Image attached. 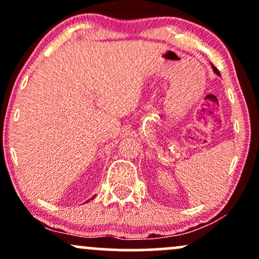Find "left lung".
Returning a JSON list of instances; mask_svg holds the SVG:
<instances>
[{"instance_id":"left-lung-1","label":"left lung","mask_w":259,"mask_h":259,"mask_svg":"<svg viewBox=\"0 0 259 259\" xmlns=\"http://www.w3.org/2000/svg\"><path fill=\"white\" fill-rule=\"evenodd\" d=\"M212 68H213V70H214V73H215V74H218V75H221V73H219V70L217 69V68H215L214 65H213V64H212Z\"/></svg>"}]
</instances>
